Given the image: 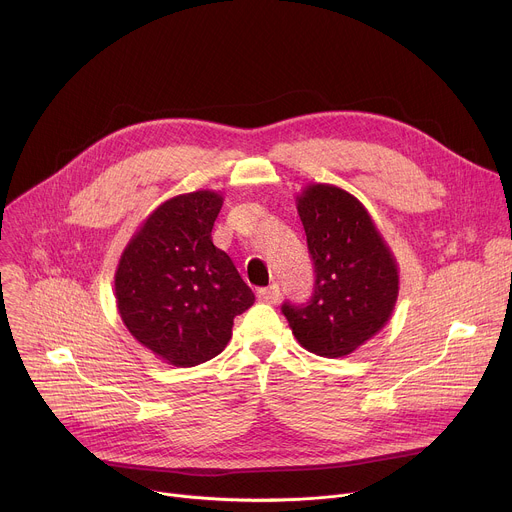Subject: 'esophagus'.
<instances>
[{
	"label": "esophagus",
	"mask_w": 512,
	"mask_h": 512,
	"mask_svg": "<svg viewBox=\"0 0 512 512\" xmlns=\"http://www.w3.org/2000/svg\"><path fill=\"white\" fill-rule=\"evenodd\" d=\"M279 296L281 294H279V287L277 285H269V287H263V289L257 291V298L263 304H275L279 300Z\"/></svg>",
	"instance_id": "1"
}]
</instances>
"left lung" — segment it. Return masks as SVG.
<instances>
[{"label":"left lung","mask_w":512,"mask_h":512,"mask_svg":"<svg viewBox=\"0 0 512 512\" xmlns=\"http://www.w3.org/2000/svg\"><path fill=\"white\" fill-rule=\"evenodd\" d=\"M298 214L314 259L316 287L308 306L283 304L291 334L318 356H348L393 316L399 265L371 212L334 184H308Z\"/></svg>","instance_id":"left-lung-1"}]
</instances>
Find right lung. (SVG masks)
Returning a JSON list of instances; mask_svg holds the SVG:
<instances>
[{
    "label": "right lung",
    "mask_w": 512,
    "mask_h": 512,
    "mask_svg": "<svg viewBox=\"0 0 512 512\" xmlns=\"http://www.w3.org/2000/svg\"><path fill=\"white\" fill-rule=\"evenodd\" d=\"M223 194L194 190L143 218L115 269V302L129 334L174 367L221 354L233 320L253 306L251 287L212 243Z\"/></svg>",
    "instance_id": "add662e5"
}]
</instances>
